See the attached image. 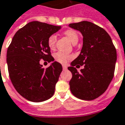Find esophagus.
Instances as JSON below:
<instances>
[{"label":"esophagus","instance_id":"34e87169","mask_svg":"<svg viewBox=\"0 0 125 125\" xmlns=\"http://www.w3.org/2000/svg\"><path fill=\"white\" fill-rule=\"evenodd\" d=\"M62 67H63V70H67V68H67V66L65 65H63Z\"/></svg>","mask_w":125,"mask_h":125}]
</instances>
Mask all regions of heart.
<instances>
[{
  "instance_id": "obj_1",
  "label": "heart",
  "mask_w": 125,
  "mask_h": 125,
  "mask_svg": "<svg viewBox=\"0 0 125 125\" xmlns=\"http://www.w3.org/2000/svg\"><path fill=\"white\" fill-rule=\"evenodd\" d=\"M64 34L73 44H76L78 41V35L77 32L74 30H66L64 32ZM55 42H56V36L55 35L50 36L49 39H48V45H49V47L51 49H55ZM72 57L71 55H69L63 53L62 52H58L55 55V60L57 62L62 63H65L69 60L72 59Z\"/></svg>"
}]
</instances>
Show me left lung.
Masks as SVG:
<instances>
[{
    "mask_svg": "<svg viewBox=\"0 0 125 125\" xmlns=\"http://www.w3.org/2000/svg\"><path fill=\"white\" fill-rule=\"evenodd\" d=\"M69 26L83 37L81 53L68 68L72 74L69 83L70 91L78 99L93 100L104 93L111 83L116 50L107 32L92 22L83 21ZM81 65L84 68L78 72L75 68Z\"/></svg>",
    "mask_w": 125,
    "mask_h": 125,
    "instance_id": "obj_1",
    "label": "left lung"
}]
</instances>
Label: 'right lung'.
I'll return each instance as SVG.
<instances>
[{"instance_id": "obj_1", "label": "right lung", "mask_w": 125, "mask_h": 125, "mask_svg": "<svg viewBox=\"0 0 125 125\" xmlns=\"http://www.w3.org/2000/svg\"><path fill=\"white\" fill-rule=\"evenodd\" d=\"M40 21H32L14 35L7 52V63L11 83L18 93L33 102L47 100L53 95L62 66L51 55L49 36L61 29ZM41 59L52 62L47 69Z\"/></svg>"}]
</instances>
